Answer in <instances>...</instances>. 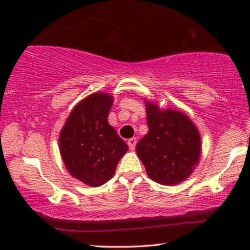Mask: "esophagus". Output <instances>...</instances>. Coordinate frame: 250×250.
<instances>
[{
    "instance_id": "1",
    "label": "esophagus",
    "mask_w": 250,
    "mask_h": 250,
    "mask_svg": "<svg viewBox=\"0 0 250 250\" xmlns=\"http://www.w3.org/2000/svg\"><path fill=\"white\" fill-rule=\"evenodd\" d=\"M136 142H138V140H136L135 138H132L129 139L127 141V145H128V148L131 150H134L135 149V146H136Z\"/></svg>"
}]
</instances>
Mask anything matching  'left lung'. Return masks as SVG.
<instances>
[{"label": "left lung", "mask_w": 250, "mask_h": 250, "mask_svg": "<svg viewBox=\"0 0 250 250\" xmlns=\"http://www.w3.org/2000/svg\"><path fill=\"white\" fill-rule=\"evenodd\" d=\"M148 134L136 145V153L150 179L173 186L192 173L200 156V135L183 112L159 110L146 104Z\"/></svg>", "instance_id": "1"}]
</instances>
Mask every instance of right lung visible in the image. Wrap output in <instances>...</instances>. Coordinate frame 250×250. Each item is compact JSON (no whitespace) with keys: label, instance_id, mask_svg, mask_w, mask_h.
<instances>
[{"label":"right lung","instance_id":"obj_1","mask_svg":"<svg viewBox=\"0 0 250 250\" xmlns=\"http://www.w3.org/2000/svg\"><path fill=\"white\" fill-rule=\"evenodd\" d=\"M111 104V95L91 94L73 109L60 133V152L68 172L91 187L110 180L128 149L108 124Z\"/></svg>","mask_w":250,"mask_h":250}]
</instances>
